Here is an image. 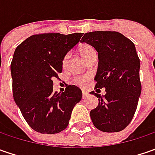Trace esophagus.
<instances>
[{
    "label": "esophagus",
    "mask_w": 155,
    "mask_h": 155,
    "mask_svg": "<svg viewBox=\"0 0 155 155\" xmlns=\"http://www.w3.org/2000/svg\"><path fill=\"white\" fill-rule=\"evenodd\" d=\"M88 96V92H86L85 91H83V98H86Z\"/></svg>",
    "instance_id": "obj_1"
}]
</instances>
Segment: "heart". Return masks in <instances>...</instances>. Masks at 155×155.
I'll list each match as a JSON object with an SVG mask.
<instances>
[{"instance_id": "1", "label": "heart", "mask_w": 155, "mask_h": 155, "mask_svg": "<svg viewBox=\"0 0 155 155\" xmlns=\"http://www.w3.org/2000/svg\"><path fill=\"white\" fill-rule=\"evenodd\" d=\"M78 52L80 54L82 58L84 59H85L86 61H90L91 59H92L93 58L97 57V51L96 49L93 47L92 45H90V44H87V43H83L78 45ZM69 58V53L65 54V56L64 57V59H63V64H65L67 62V59ZM90 78V76H78V77H76L73 79V83L78 84V85H80L83 86L84 85V84L86 83L87 81L89 80Z\"/></svg>"}]
</instances>
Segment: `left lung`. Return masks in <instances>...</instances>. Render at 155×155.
<instances>
[{"instance_id": "1", "label": "left lung", "mask_w": 155, "mask_h": 155, "mask_svg": "<svg viewBox=\"0 0 155 155\" xmlns=\"http://www.w3.org/2000/svg\"><path fill=\"white\" fill-rule=\"evenodd\" d=\"M98 52V67L95 89L105 88L97 107L90 115L96 128L103 132L122 131L131 122L141 91L140 58L134 44L115 31L86 33L80 40ZM100 91V90H99Z\"/></svg>"}]
</instances>
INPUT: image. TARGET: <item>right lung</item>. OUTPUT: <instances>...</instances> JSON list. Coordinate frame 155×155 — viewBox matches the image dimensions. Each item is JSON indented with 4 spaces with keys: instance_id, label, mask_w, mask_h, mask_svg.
Returning a JSON list of instances; mask_svg holds the SVG:
<instances>
[{
    "instance_id": "obj_1",
    "label": "right lung",
    "mask_w": 155,
    "mask_h": 155,
    "mask_svg": "<svg viewBox=\"0 0 155 155\" xmlns=\"http://www.w3.org/2000/svg\"><path fill=\"white\" fill-rule=\"evenodd\" d=\"M82 36L78 33L34 34L15 49L11 62L14 99L28 125L39 133L57 134L65 129L82 98L81 90L73 84L62 93L52 91V79L62 72L64 57Z\"/></svg>"
}]
</instances>
